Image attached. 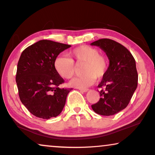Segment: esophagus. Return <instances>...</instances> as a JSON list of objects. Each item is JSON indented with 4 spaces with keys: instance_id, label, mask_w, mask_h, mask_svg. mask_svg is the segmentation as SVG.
<instances>
[{
    "instance_id": "1",
    "label": "esophagus",
    "mask_w": 155,
    "mask_h": 155,
    "mask_svg": "<svg viewBox=\"0 0 155 155\" xmlns=\"http://www.w3.org/2000/svg\"><path fill=\"white\" fill-rule=\"evenodd\" d=\"M79 90L82 92H87L89 90L88 89H79Z\"/></svg>"
}]
</instances>
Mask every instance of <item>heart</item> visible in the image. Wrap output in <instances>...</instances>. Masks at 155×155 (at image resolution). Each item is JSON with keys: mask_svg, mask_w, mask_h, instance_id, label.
Here are the masks:
<instances>
[{"mask_svg": "<svg viewBox=\"0 0 155 155\" xmlns=\"http://www.w3.org/2000/svg\"><path fill=\"white\" fill-rule=\"evenodd\" d=\"M71 58L66 56H60L54 61V68L56 73L64 79H71L75 74V65L84 63L82 73L84 75L75 78L70 82L74 87L85 89L100 80L107 74L109 61L107 57L99 54L97 48L88 45L78 46L70 52Z\"/></svg>", "mask_w": 155, "mask_h": 155, "instance_id": "heart-1", "label": "heart"}]
</instances>
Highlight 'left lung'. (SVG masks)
<instances>
[{
  "label": "left lung",
  "mask_w": 155,
  "mask_h": 155,
  "mask_svg": "<svg viewBox=\"0 0 155 155\" xmlns=\"http://www.w3.org/2000/svg\"><path fill=\"white\" fill-rule=\"evenodd\" d=\"M91 45L99 46L109 60L107 74L98 84L101 97L92 108L100 115H114L128 106L137 88L135 58L125 46L112 39H101Z\"/></svg>",
  "instance_id": "obj_1"
}]
</instances>
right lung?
Returning <instances> with one entry per match:
<instances>
[{"label": "right lung", "instance_id": "obj_1", "mask_svg": "<svg viewBox=\"0 0 155 155\" xmlns=\"http://www.w3.org/2000/svg\"><path fill=\"white\" fill-rule=\"evenodd\" d=\"M71 45L40 40L23 51L17 68L16 82L20 101L34 116L56 117L64 107L72 88H60L64 80L56 73L54 61Z\"/></svg>", "mask_w": 155, "mask_h": 155}]
</instances>
